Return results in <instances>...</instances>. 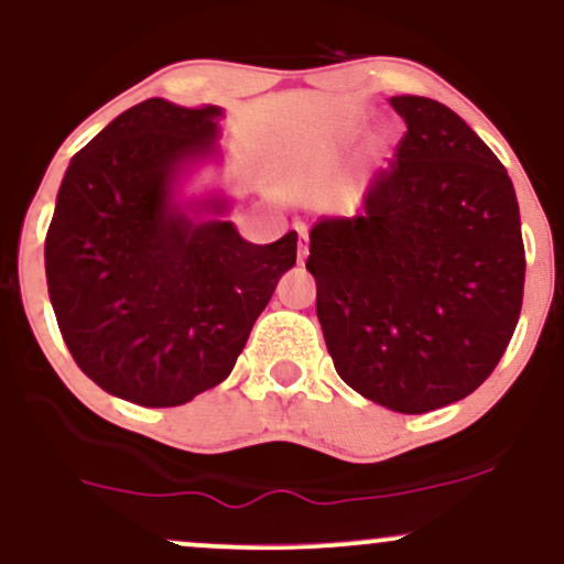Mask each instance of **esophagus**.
I'll return each instance as SVG.
<instances>
[{
  "instance_id": "34e87169",
  "label": "esophagus",
  "mask_w": 564,
  "mask_h": 564,
  "mask_svg": "<svg viewBox=\"0 0 564 564\" xmlns=\"http://www.w3.org/2000/svg\"><path fill=\"white\" fill-rule=\"evenodd\" d=\"M310 249H307V232H304V228H300V262L307 260Z\"/></svg>"
}]
</instances>
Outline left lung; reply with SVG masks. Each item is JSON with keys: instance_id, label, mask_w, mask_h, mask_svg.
<instances>
[{"instance_id": "left-lung-1", "label": "left lung", "mask_w": 564, "mask_h": 564, "mask_svg": "<svg viewBox=\"0 0 564 564\" xmlns=\"http://www.w3.org/2000/svg\"><path fill=\"white\" fill-rule=\"evenodd\" d=\"M408 132L364 215L323 217L307 270L341 379L398 413L471 394L507 352L525 246L514 185L471 127L430 97H390Z\"/></svg>"}]
</instances>
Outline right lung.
Masks as SVG:
<instances>
[{"instance_id":"right-lung-1","label":"right lung","mask_w":564,"mask_h":564,"mask_svg":"<svg viewBox=\"0 0 564 564\" xmlns=\"http://www.w3.org/2000/svg\"><path fill=\"white\" fill-rule=\"evenodd\" d=\"M223 108L151 97L70 159L44 241L50 302L76 366L116 398L183 405L230 377L296 232L249 243L228 198L174 187L217 156Z\"/></svg>"}]
</instances>
